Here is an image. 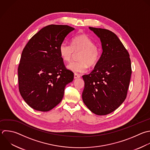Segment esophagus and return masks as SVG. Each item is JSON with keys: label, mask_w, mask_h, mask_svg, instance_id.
Masks as SVG:
<instances>
[{"label": "esophagus", "mask_w": 150, "mask_h": 150, "mask_svg": "<svg viewBox=\"0 0 150 150\" xmlns=\"http://www.w3.org/2000/svg\"><path fill=\"white\" fill-rule=\"evenodd\" d=\"M80 76L79 74H74V79H76L77 78H80Z\"/></svg>", "instance_id": "34e87169"}]
</instances>
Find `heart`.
Returning a JSON list of instances; mask_svg holds the SVG:
<instances>
[{"label":"heart","mask_w":150,"mask_h":150,"mask_svg":"<svg viewBox=\"0 0 150 150\" xmlns=\"http://www.w3.org/2000/svg\"><path fill=\"white\" fill-rule=\"evenodd\" d=\"M74 52H80L78 57L79 60L73 62L67 66L69 70L74 73L86 72L88 66L93 67L97 64L101 56L100 49L86 34H81L73 38L72 45L63 42L59 46L60 55L64 62H69Z\"/></svg>","instance_id":"b5f03b06"}]
</instances>
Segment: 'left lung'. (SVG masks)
Segmentation results:
<instances>
[{"instance_id":"1","label":"left lung","mask_w":150,"mask_h":150,"mask_svg":"<svg viewBox=\"0 0 150 150\" xmlns=\"http://www.w3.org/2000/svg\"><path fill=\"white\" fill-rule=\"evenodd\" d=\"M100 38L103 52L94 70L83 76L84 104L98 115L110 114L125 100L130 81L129 55L117 36L107 29L89 27Z\"/></svg>"}]
</instances>
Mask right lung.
Returning a JSON list of instances; mask_svg holds the SVG:
<instances>
[{"instance_id":"obj_1","label":"right lung","mask_w":150,"mask_h":150,"mask_svg":"<svg viewBox=\"0 0 150 150\" xmlns=\"http://www.w3.org/2000/svg\"><path fill=\"white\" fill-rule=\"evenodd\" d=\"M74 28L48 25L35 34L23 50L18 67L20 93L32 108L48 111L62 101L66 86L74 79L59 53V46Z\"/></svg>"}]
</instances>
